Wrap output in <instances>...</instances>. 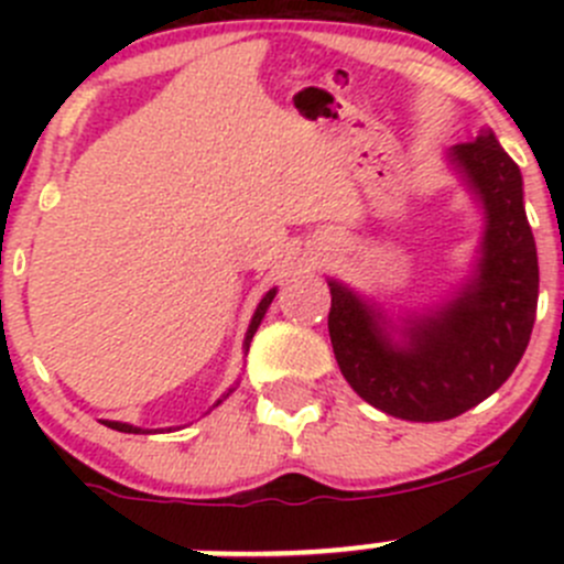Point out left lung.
Segmentation results:
<instances>
[{"label": "left lung", "mask_w": 564, "mask_h": 564, "mask_svg": "<svg viewBox=\"0 0 564 564\" xmlns=\"http://www.w3.org/2000/svg\"><path fill=\"white\" fill-rule=\"evenodd\" d=\"M453 158L488 213L480 275L456 303L414 324L398 349L355 294L329 283L327 327L340 373L362 401L412 423L453 420L502 388L538 311V250L519 166L494 133L460 141Z\"/></svg>", "instance_id": "left-lung-1"}]
</instances>
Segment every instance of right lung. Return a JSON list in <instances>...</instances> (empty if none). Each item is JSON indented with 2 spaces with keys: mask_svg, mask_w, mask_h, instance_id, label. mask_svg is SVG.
Wrapping results in <instances>:
<instances>
[{
  "mask_svg": "<svg viewBox=\"0 0 564 564\" xmlns=\"http://www.w3.org/2000/svg\"><path fill=\"white\" fill-rule=\"evenodd\" d=\"M272 297H275V289H272V292H267V294H264V300H261V303H259V308H256V314H253V322H250L248 338H246V349H248V346H250V338H253L256 327H259L261 316H264V311L270 308ZM104 425H108V429H113V431H122V434H139V431H141V429H133V425H128V423H113V420H104Z\"/></svg>",
  "mask_w": 564,
  "mask_h": 564,
  "instance_id": "right-lung-1",
  "label": "right lung"
}]
</instances>
